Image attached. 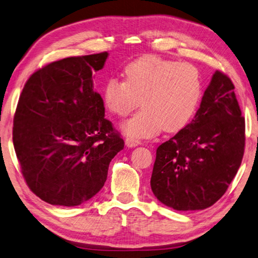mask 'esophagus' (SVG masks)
Masks as SVG:
<instances>
[{"mask_svg":"<svg viewBox=\"0 0 258 258\" xmlns=\"http://www.w3.org/2000/svg\"><path fill=\"white\" fill-rule=\"evenodd\" d=\"M125 144L127 145L128 148H134V147H138V145L140 144V141L137 139H133V138H126Z\"/></svg>","mask_w":258,"mask_h":258,"instance_id":"obj_1","label":"esophagus"}]
</instances>
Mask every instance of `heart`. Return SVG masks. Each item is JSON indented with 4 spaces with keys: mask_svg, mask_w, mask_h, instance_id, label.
Instances as JSON below:
<instances>
[{
    "mask_svg": "<svg viewBox=\"0 0 258 258\" xmlns=\"http://www.w3.org/2000/svg\"><path fill=\"white\" fill-rule=\"evenodd\" d=\"M124 81L111 78L102 93L106 109L126 116L139 106L143 109L121 125L133 139L151 138L163 128L178 132L189 123L202 98L199 70L189 63L143 56L124 70Z\"/></svg>",
    "mask_w": 258,
    "mask_h": 258,
    "instance_id": "b5f03b06",
    "label": "heart"
}]
</instances>
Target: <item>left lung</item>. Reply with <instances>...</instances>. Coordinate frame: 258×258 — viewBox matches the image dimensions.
I'll return each mask as SVG.
<instances>
[{"instance_id": "8db88e82", "label": "left lung", "mask_w": 258, "mask_h": 258, "mask_svg": "<svg viewBox=\"0 0 258 258\" xmlns=\"http://www.w3.org/2000/svg\"><path fill=\"white\" fill-rule=\"evenodd\" d=\"M233 89L215 71L194 119L158 147L150 184L162 204L204 210L226 193L245 150V118Z\"/></svg>"}]
</instances>
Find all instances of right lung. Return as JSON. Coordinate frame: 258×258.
Wrapping results in <instances>:
<instances>
[{
	"label": "right lung",
	"mask_w": 258,
	"mask_h": 258,
	"mask_svg": "<svg viewBox=\"0 0 258 258\" xmlns=\"http://www.w3.org/2000/svg\"><path fill=\"white\" fill-rule=\"evenodd\" d=\"M108 53L73 56L31 74L13 118V145L22 176L51 205L77 207L99 191L124 141L105 118L92 73Z\"/></svg>",
	"instance_id": "add662e5"
}]
</instances>
